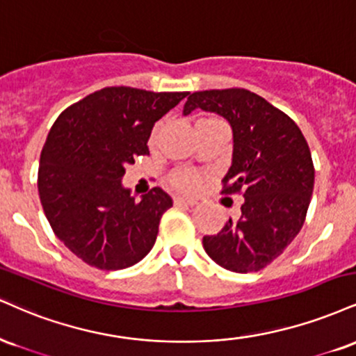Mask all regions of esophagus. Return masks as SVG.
Listing matches in <instances>:
<instances>
[{"mask_svg": "<svg viewBox=\"0 0 356 356\" xmlns=\"http://www.w3.org/2000/svg\"><path fill=\"white\" fill-rule=\"evenodd\" d=\"M175 205H184V207H194L197 202L194 199H187V197H175Z\"/></svg>", "mask_w": 356, "mask_h": 356, "instance_id": "obj_1", "label": "esophagus"}]
</instances>
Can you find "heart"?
<instances>
[{
  "label": "heart",
  "instance_id": "1",
  "mask_svg": "<svg viewBox=\"0 0 356 356\" xmlns=\"http://www.w3.org/2000/svg\"><path fill=\"white\" fill-rule=\"evenodd\" d=\"M170 182H172V186L177 187V189L194 191L195 187L199 186V175L192 172V170H179V172H175L172 175Z\"/></svg>",
  "mask_w": 356,
  "mask_h": 356
}]
</instances>
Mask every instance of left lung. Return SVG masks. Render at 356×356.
<instances>
[{
	"mask_svg": "<svg viewBox=\"0 0 356 356\" xmlns=\"http://www.w3.org/2000/svg\"><path fill=\"white\" fill-rule=\"evenodd\" d=\"M194 109L225 118L234 132L232 165L222 194L242 192V216L217 235L202 238L207 255L237 273L259 272L273 262L305 222L315 169L302 131L280 109L247 89H211L187 97Z\"/></svg>",
	"mask_w": 356,
	"mask_h": 356,
	"instance_id": "1",
	"label": "left lung"
}]
</instances>
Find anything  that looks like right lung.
Returning <instances> with one entry per match:
<instances>
[{"instance_id":"add662e5","label":"right lung","mask_w":356,"mask_h":356,"mask_svg":"<svg viewBox=\"0 0 356 356\" xmlns=\"http://www.w3.org/2000/svg\"><path fill=\"white\" fill-rule=\"evenodd\" d=\"M187 94L104 88L56 119L41 151L38 191L56 237L83 262L121 270L151 252L172 199L154 187L137 202L122 187L124 167L149 156L154 124Z\"/></svg>"}]
</instances>
